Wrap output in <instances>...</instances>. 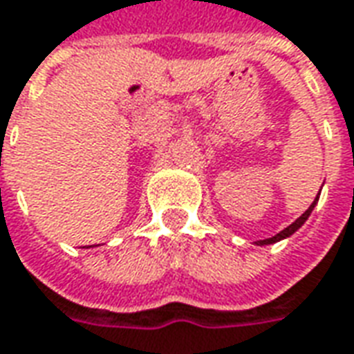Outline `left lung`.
<instances>
[{"mask_svg": "<svg viewBox=\"0 0 354 354\" xmlns=\"http://www.w3.org/2000/svg\"><path fill=\"white\" fill-rule=\"evenodd\" d=\"M317 202H318V196L315 198V202L309 205V209L303 213L301 217H297V219H295V221H293L290 227H286L284 230H280V232H278V234H274L272 238H265V240H259V242H255V244H257V245H269V244H274V242H280V240H284V238H288V236H292L293 232H295L297 229H301L303 223L309 219V215L313 213V209H315Z\"/></svg>", "mask_w": 354, "mask_h": 354, "instance_id": "8db88e82", "label": "left lung"}]
</instances>
